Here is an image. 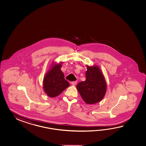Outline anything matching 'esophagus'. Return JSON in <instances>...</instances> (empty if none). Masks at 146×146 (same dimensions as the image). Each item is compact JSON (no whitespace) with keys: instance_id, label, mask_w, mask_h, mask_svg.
<instances>
[{"instance_id":"1","label":"esophagus","mask_w":146,"mask_h":146,"mask_svg":"<svg viewBox=\"0 0 146 146\" xmlns=\"http://www.w3.org/2000/svg\"><path fill=\"white\" fill-rule=\"evenodd\" d=\"M77 84V81H72V84L73 86H75L76 84Z\"/></svg>"}]
</instances>
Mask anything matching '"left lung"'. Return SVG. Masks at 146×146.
Wrapping results in <instances>:
<instances>
[{
	"instance_id": "left-lung-1",
	"label": "left lung",
	"mask_w": 146,
	"mask_h": 146,
	"mask_svg": "<svg viewBox=\"0 0 146 146\" xmlns=\"http://www.w3.org/2000/svg\"><path fill=\"white\" fill-rule=\"evenodd\" d=\"M87 67L86 80L78 84L77 89L84 101L91 104L102 100L106 94V84L98 67L87 66Z\"/></svg>"
}]
</instances>
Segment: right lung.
Segmentation results:
<instances>
[{"mask_svg": "<svg viewBox=\"0 0 146 146\" xmlns=\"http://www.w3.org/2000/svg\"><path fill=\"white\" fill-rule=\"evenodd\" d=\"M62 65H56L47 72L44 78L43 88L47 96L55 97L69 86L60 68Z\"/></svg>", "mask_w": 146, "mask_h": 146, "instance_id": "1", "label": "right lung"}]
</instances>
